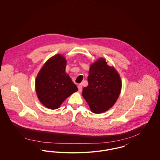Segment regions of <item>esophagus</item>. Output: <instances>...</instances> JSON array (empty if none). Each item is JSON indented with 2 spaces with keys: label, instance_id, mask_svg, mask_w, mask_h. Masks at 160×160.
Masks as SVG:
<instances>
[{
  "label": "esophagus",
  "instance_id": "esophagus-1",
  "mask_svg": "<svg viewBox=\"0 0 160 160\" xmlns=\"http://www.w3.org/2000/svg\"><path fill=\"white\" fill-rule=\"evenodd\" d=\"M78 91L80 92L82 91V85L81 84H79L78 85Z\"/></svg>",
  "mask_w": 160,
  "mask_h": 160
}]
</instances>
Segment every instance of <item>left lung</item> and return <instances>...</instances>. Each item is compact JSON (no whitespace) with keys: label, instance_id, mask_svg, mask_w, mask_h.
Returning <instances> with one entry per match:
<instances>
[{"label":"left lung","instance_id":"left-lung-1","mask_svg":"<svg viewBox=\"0 0 160 160\" xmlns=\"http://www.w3.org/2000/svg\"><path fill=\"white\" fill-rule=\"evenodd\" d=\"M88 81L82 96L92 113H104L114 106L121 93L122 82L116 69L107 65L105 59L100 58L92 63Z\"/></svg>","mask_w":160,"mask_h":160}]
</instances>
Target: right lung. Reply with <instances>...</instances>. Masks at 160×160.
Segmentation results:
<instances>
[{"mask_svg": "<svg viewBox=\"0 0 160 160\" xmlns=\"http://www.w3.org/2000/svg\"><path fill=\"white\" fill-rule=\"evenodd\" d=\"M65 58L56 54L44 64L35 80V91L39 101L44 106L54 110L73 93L78 91L66 73Z\"/></svg>", "mask_w": 160, "mask_h": 160, "instance_id": "1", "label": "right lung"}]
</instances>
